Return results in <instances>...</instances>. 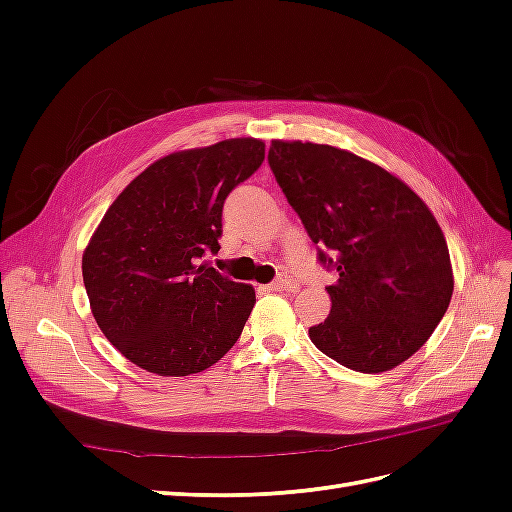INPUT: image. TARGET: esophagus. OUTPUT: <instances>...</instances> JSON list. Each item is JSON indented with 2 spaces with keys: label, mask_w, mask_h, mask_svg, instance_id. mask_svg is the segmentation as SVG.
<instances>
[{
  "label": "esophagus",
  "mask_w": 512,
  "mask_h": 512,
  "mask_svg": "<svg viewBox=\"0 0 512 512\" xmlns=\"http://www.w3.org/2000/svg\"><path fill=\"white\" fill-rule=\"evenodd\" d=\"M271 288L273 290H297V282L290 280L288 275H282V277H277V280L271 284Z\"/></svg>",
  "instance_id": "1"
}]
</instances>
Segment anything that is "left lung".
Wrapping results in <instances>:
<instances>
[{
    "mask_svg": "<svg viewBox=\"0 0 512 512\" xmlns=\"http://www.w3.org/2000/svg\"><path fill=\"white\" fill-rule=\"evenodd\" d=\"M269 166L318 258L339 280L314 346L361 374L389 371L421 348L453 297L440 224L389 170L331 145L273 141Z\"/></svg>",
    "mask_w": 512,
    "mask_h": 512,
    "instance_id": "8db88e82",
    "label": "left lung"
}]
</instances>
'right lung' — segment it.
<instances>
[{"label": "right lung", "mask_w": 512, "mask_h": 512, "mask_svg": "<svg viewBox=\"0 0 512 512\" xmlns=\"http://www.w3.org/2000/svg\"><path fill=\"white\" fill-rule=\"evenodd\" d=\"M262 160L258 138L168 153L104 213L83 252V282L100 331L134 365L190 376L235 346L254 288L200 260L220 250L224 200Z\"/></svg>", "instance_id": "add662e5"}]
</instances>
